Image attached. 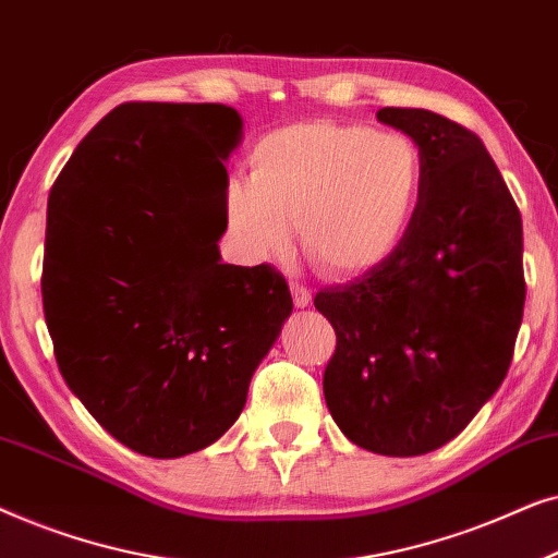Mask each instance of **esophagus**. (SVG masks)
I'll use <instances>...</instances> for the list:
<instances>
[{
	"label": "esophagus",
	"mask_w": 558,
	"mask_h": 558,
	"mask_svg": "<svg viewBox=\"0 0 558 558\" xmlns=\"http://www.w3.org/2000/svg\"><path fill=\"white\" fill-rule=\"evenodd\" d=\"M289 289H292V300H294V307H310L312 304V292L307 287H302L300 281H292V284H289Z\"/></svg>",
	"instance_id": "esophagus-1"
}]
</instances>
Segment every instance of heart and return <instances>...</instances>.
I'll return each mask as SVG.
<instances>
[{"label": "heart", "instance_id": "1", "mask_svg": "<svg viewBox=\"0 0 558 558\" xmlns=\"http://www.w3.org/2000/svg\"><path fill=\"white\" fill-rule=\"evenodd\" d=\"M424 180V151L411 136L307 121L256 144L251 178L226 190V213L251 256L284 254L296 226L317 269L361 274L407 239Z\"/></svg>", "mask_w": 558, "mask_h": 558}]
</instances>
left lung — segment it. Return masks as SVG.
<instances>
[{
  "label": "left lung",
  "mask_w": 558,
  "mask_h": 558,
  "mask_svg": "<svg viewBox=\"0 0 558 558\" xmlns=\"http://www.w3.org/2000/svg\"><path fill=\"white\" fill-rule=\"evenodd\" d=\"M424 151L414 226L384 264L323 289L335 327L323 388L357 447L416 457L454 439L498 391L523 319V223L483 140L426 109H380Z\"/></svg>",
  "instance_id": "8db88e82"
}]
</instances>
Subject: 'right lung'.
Listing matches in <instances>:
<instances>
[{
  "mask_svg": "<svg viewBox=\"0 0 558 558\" xmlns=\"http://www.w3.org/2000/svg\"><path fill=\"white\" fill-rule=\"evenodd\" d=\"M223 104L129 101L106 113L48 201L43 310L65 384L134 452L170 460L231 429L292 312L269 264H220Z\"/></svg>",
  "mask_w": 558,
  "mask_h": 558,
  "instance_id": "1",
  "label": "right lung"
}]
</instances>
